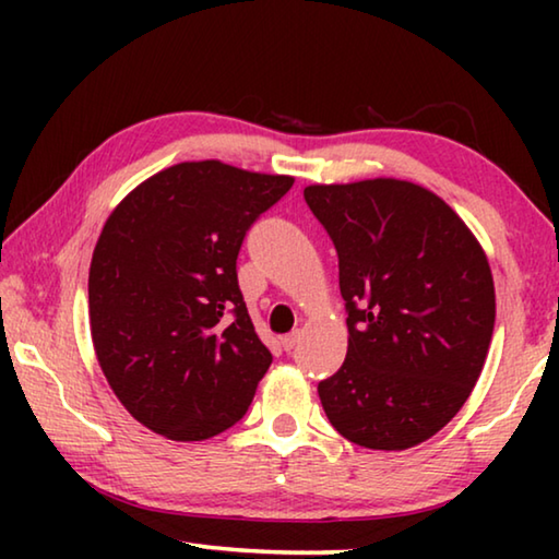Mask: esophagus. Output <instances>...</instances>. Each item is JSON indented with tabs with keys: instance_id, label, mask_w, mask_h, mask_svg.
<instances>
[{
	"instance_id": "34e87169",
	"label": "esophagus",
	"mask_w": 559,
	"mask_h": 559,
	"mask_svg": "<svg viewBox=\"0 0 559 559\" xmlns=\"http://www.w3.org/2000/svg\"><path fill=\"white\" fill-rule=\"evenodd\" d=\"M298 343H300V330H293L290 335H286V337L281 340V345H283V349H286V353H293Z\"/></svg>"
}]
</instances>
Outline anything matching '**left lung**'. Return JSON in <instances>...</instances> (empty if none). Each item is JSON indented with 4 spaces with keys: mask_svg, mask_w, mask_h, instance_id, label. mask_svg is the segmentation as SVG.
I'll list each match as a JSON object with an SVG mask.
<instances>
[{
    "mask_svg": "<svg viewBox=\"0 0 559 559\" xmlns=\"http://www.w3.org/2000/svg\"><path fill=\"white\" fill-rule=\"evenodd\" d=\"M335 243L347 357L318 384L333 427L365 449L402 451L459 414L496 323L484 249L451 206L404 179L306 187Z\"/></svg>",
    "mask_w": 559,
    "mask_h": 559,
    "instance_id": "left-lung-1",
    "label": "left lung"
}]
</instances>
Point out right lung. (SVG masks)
I'll return each mask as SVG.
<instances>
[{"label":"right lung","mask_w":559,"mask_h":559,"mask_svg":"<svg viewBox=\"0 0 559 559\" xmlns=\"http://www.w3.org/2000/svg\"><path fill=\"white\" fill-rule=\"evenodd\" d=\"M293 187L219 159L179 163L132 189L88 273L91 335L122 406L173 441L234 427L271 365L236 281L246 231Z\"/></svg>","instance_id":"1"}]
</instances>
